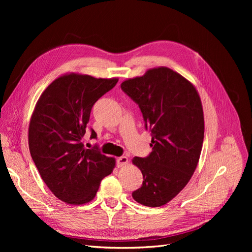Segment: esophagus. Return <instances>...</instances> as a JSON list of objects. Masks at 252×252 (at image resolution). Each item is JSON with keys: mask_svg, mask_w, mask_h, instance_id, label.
Returning a JSON list of instances; mask_svg holds the SVG:
<instances>
[{"mask_svg": "<svg viewBox=\"0 0 252 252\" xmlns=\"http://www.w3.org/2000/svg\"><path fill=\"white\" fill-rule=\"evenodd\" d=\"M128 162V158L126 156H121L117 158V161H116V164L118 167H123L125 165H126Z\"/></svg>", "mask_w": 252, "mask_h": 252, "instance_id": "esophagus-1", "label": "esophagus"}]
</instances>
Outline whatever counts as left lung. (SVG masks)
Returning a JSON list of instances; mask_svg holds the SVG:
<instances>
[{
	"instance_id": "1",
	"label": "left lung",
	"mask_w": 252,
	"mask_h": 252,
	"mask_svg": "<svg viewBox=\"0 0 252 252\" xmlns=\"http://www.w3.org/2000/svg\"><path fill=\"white\" fill-rule=\"evenodd\" d=\"M121 88L139 105L152 136V152L131 160L144 179L131 195L145 206H162L185 188L199 161L204 138L199 94L188 79L164 66L128 78Z\"/></svg>"
}]
</instances>
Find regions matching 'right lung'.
<instances>
[{"mask_svg":"<svg viewBox=\"0 0 252 252\" xmlns=\"http://www.w3.org/2000/svg\"><path fill=\"white\" fill-rule=\"evenodd\" d=\"M118 78L66 73L53 81L37 100L29 126L32 160L47 187L58 199L81 205L94 199L115 159L86 149L84 137L93 105ZM97 134L91 129V138Z\"/></svg>","mask_w":252,"mask_h":252,"instance_id":"1","label":"right lung"}]
</instances>
